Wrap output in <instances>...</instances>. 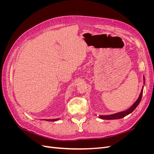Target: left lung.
I'll return each instance as SVG.
<instances>
[{
  "mask_svg": "<svg viewBox=\"0 0 154 154\" xmlns=\"http://www.w3.org/2000/svg\"><path fill=\"white\" fill-rule=\"evenodd\" d=\"M143 88L141 90V92L140 95H139V97H138L137 100L135 102V103L133 104L132 106H130V108H129L128 110L123 111V112H120L116 113L114 114H111V115H108V116H100L99 118L103 119H121L125 117L126 116L128 115L129 114L132 113V112L136 109V107L138 106V105L140 103V101L142 99V96H143Z\"/></svg>",
  "mask_w": 154,
  "mask_h": 154,
  "instance_id": "left-lung-1",
  "label": "left lung"
}]
</instances>
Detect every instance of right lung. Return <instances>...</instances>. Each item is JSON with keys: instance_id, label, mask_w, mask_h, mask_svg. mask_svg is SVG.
Segmentation results:
<instances>
[{"instance_id": "obj_1", "label": "right lung", "mask_w": 154, "mask_h": 154, "mask_svg": "<svg viewBox=\"0 0 154 154\" xmlns=\"http://www.w3.org/2000/svg\"><path fill=\"white\" fill-rule=\"evenodd\" d=\"M46 121H48V122H56V121L58 120V119H44Z\"/></svg>"}]
</instances>
